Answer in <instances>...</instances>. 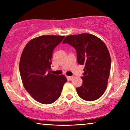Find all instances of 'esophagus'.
I'll use <instances>...</instances> for the list:
<instances>
[{
    "label": "esophagus",
    "mask_w": 130,
    "mask_h": 130,
    "mask_svg": "<svg viewBox=\"0 0 130 130\" xmlns=\"http://www.w3.org/2000/svg\"><path fill=\"white\" fill-rule=\"evenodd\" d=\"M67 79L69 80H72L74 78V77L73 76H67Z\"/></svg>",
    "instance_id": "esophagus-1"
}]
</instances>
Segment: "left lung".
I'll return each mask as SVG.
<instances>
[{
    "mask_svg": "<svg viewBox=\"0 0 130 130\" xmlns=\"http://www.w3.org/2000/svg\"><path fill=\"white\" fill-rule=\"evenodd\" d=\"M63 43L75 48L78 63L85 66L82 85L76 88L78 95L87 101L99 99L105 91L111 70V57L106 45L87 33L67 36Z\"/></svg>",
    "mask_w": 130,
    "mask_h": 130,
    "instance_id": "obj_1",
    "label": "left lung"
}]
</instances>
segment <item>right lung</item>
I'll use <instances>...</instances> for the list:
<instances>
[{
    "label": "right lung",
    "instance_id": "obj_1",
    "mask_svg": "<svg viewBox=\"0 0 130 130\" xmlns=\"http://www.w3.org/2000/svg\"><path fill=\"white\" fill-rule=\"evenodd\" d=\"M64 38L42 35L31 40L25 47L19 62L23 85L35 100L50 104L57 100L67 79L50 73L53 52Z\"/></svg>",
    "mask_w": 130,
    "mask_h": 130
}]
</instances>
